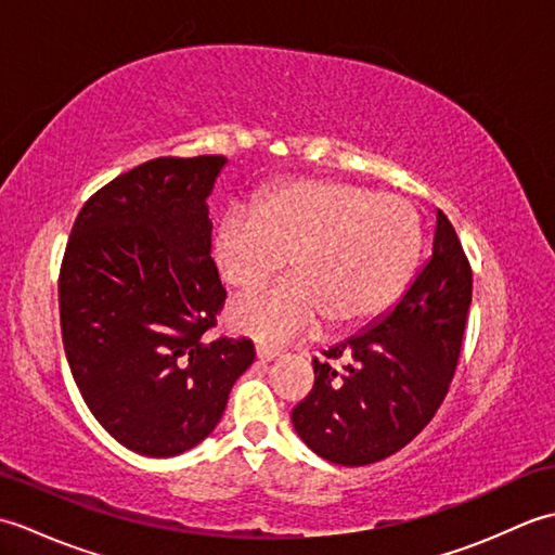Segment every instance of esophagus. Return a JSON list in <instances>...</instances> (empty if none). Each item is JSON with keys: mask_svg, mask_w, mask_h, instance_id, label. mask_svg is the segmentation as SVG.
Instances as JSON below:
<instances>
[{"mask_svg": "<svg viewBox=\"0 0 555 555\" xmlns=\"http://www.w3.org/2000/svg\"><path fill=\"white\" fill-rule=\"evenodd\" d=\"M279 356H281V350H276V348L257 346V360H259V362H271V360H276Z\"/></svg>", "mask_w": 555, "mask_h": 555, "instance_id": "34e87169", "label": "esophagus"}]
</instances>
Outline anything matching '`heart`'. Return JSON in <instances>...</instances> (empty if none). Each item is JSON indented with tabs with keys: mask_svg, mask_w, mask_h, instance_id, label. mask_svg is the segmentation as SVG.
Segmentation results:
<instances>
[{
	"mask_svg": "<svg viewBox=\"0 0 555 555\" xmlns=\"http://www.w3.org/2000/svg\"><path fill=\"white\" fill-rule=\"evenodd\" d=\"M422 250L415 207L344 181L302 179L274 188L253 211L219 221L215 259L229 286L247 291L293 279L233 302L229 322L262 344H288L324 322L344 332L379 320L403 296Z\"/></svg>",
	"mask_w": 555,
	"mask_h": 555,
	"instance_id": "obj_1",
	"label": "heart"
}]
</instances>
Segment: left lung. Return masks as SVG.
<instances>
[{
  "label": "left lung",
  "mask_w": 555,
  "mask_h": 555,
  "mask_svg": "<svg viewBox=\"0 0 555 555\" xmlns=\"http://www.w3.org/2000/svg\"><path fill=\"white\" fill-rule=\"evenodd\" d=\"M469 302L473 269L453 223L436 211L429 262L396 308L324 350L326 360H312L314 386L291 415L300 439L328 463L348 467L408 446L448 393Z\"/></svg>",
  "instance_id": "left-lung-1"
}]
</instances>
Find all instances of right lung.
<instances>
[{"instance_id":"1","label":"right lung","mask_w":555,"mask_h":555,"mask_svg":"<svg viewBox=\"0 0 555 555\" xmlns=\"http://www.w3.org/2000/svg\"><path fill=\"white\" fill-rule=\"evenodd\" d=\"M227 157H159L116 176L70 229L59 314L70 374L121 446L171 457L217 427L247 338H217L227 300L211 259L207 197Z\"/></svg>"}]
</instances>
